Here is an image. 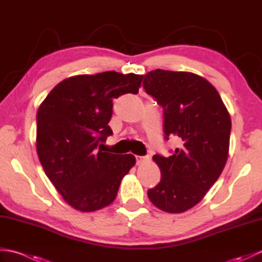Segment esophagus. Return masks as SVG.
I'll return each instance as SVG.
<instances>
[{
  "mask_svg": "<svg viewBox=\"0 0 262 262\" xmlns=\"http://www.w3.org/2000/svg\"><path fill=\"white\" fill-rule=\"evenodd\" d=\"M148 158L147 157H144V155H136V163L137 164H141L144 163L145 161H147Z\"/></svg>",
  "mask_w": 262,
  "mask_h": 262,
  "instance_id": "34e87169",
  "label": "esophagus"
}]
</instances>
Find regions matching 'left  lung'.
<instances>
[{
  "instance_id": "left-lung-1",
  "label": "left lung",
  "mask_w": 262,
  "mask_h": 262,
  "mask_svg": "<svg viewBox=\"0 0 262 262\" xmlns=\"http://www.w3.org/2000/svg\"><path fill=\"white\" fill-rule=\"evenodd\" d=\"M143 88L163 108L164 140L179 138L169 158L153 157L161 180L147 196L160 209L182 213L204 198L223 171L231 117L216 89L189 72L151 71Z\"/></svg>"
}]
</instances>
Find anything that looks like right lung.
<instances>
[{"label": "right lung", "mask_w": 262, "mask_h": 262, "mask_svg": "<svg viewBox=\"0 0 262 262\" xmlns=\"http://www.w3.org/2000/svg\"><path fill=\"white\" fill-rule=\"evenodd\" d=\"M143 75L115 71L79 75L58 83L37 113V153L48 179L81 211L114 202L121 179L135 164L132 154L102 149L113 135V100L137 94Z\"/></svg>", "instance_id": "right-lung-1"}]
</instances>
